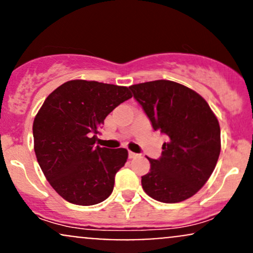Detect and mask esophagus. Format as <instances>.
I'll use <instances>...</instances> for the list:
<instances>
[{
    "label": "esophagus",
    "mask_w": 253,
    "mask_h": 253,
    "mask_svg": "<svg viewBox=\"0 0 253 253\" xmlns=\"http://www.w3.org/2000/svg\"><path fill=\"white\" fill-rule=\"evenodd\" d=\"M136 156H138V155H136V153L132 152V151H128V157H129V158H135Z\"/></svg>",
    "instance_id": "esophagus-1"
}]
</instances>
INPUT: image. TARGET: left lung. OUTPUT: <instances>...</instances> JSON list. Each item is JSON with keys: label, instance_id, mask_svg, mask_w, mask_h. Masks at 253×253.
Masks as SVG:
<instances>
[{"label": "left lung", "instance_id": "1", "mask_svg": "<svg viewBox=\"0 0 253 253\" xmlns=\"http://www.w3.org/2000/svg\"><path fill=\"white\" fill-rule=\"evenodd\" d=\"M155 130L169 140L162 157L151 159L141 185L150 197L164 203L189 199L208 181L220 150V125L201 95L183 84L158 80L129 86Z\"/></svg>", "mask_w": 253, "mask_h": 253}]
</instances>
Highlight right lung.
Listing matches in <instances>:
<instances>
[{"instance_id": "obj_1", "label": "right lung", "mask_w": 253, "mask_h": 253, "mask_svg": "<svg viewBox=\"0 0 253 253\" xmlns=\"http://www.w3.org/2000/svg\"><path fill=\"white\" fill-rule=\"evenodd\" d=\"M132 97L129 88L72 80L46 97L33 123L34 152L51 187L68 202L104 201L128 158L126 149L95 146L104 119Z\"/></svg>"}]
</instances>
